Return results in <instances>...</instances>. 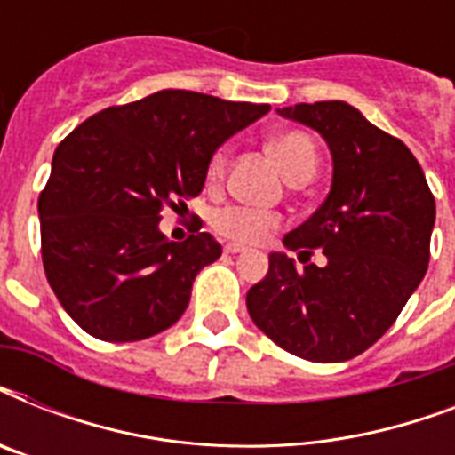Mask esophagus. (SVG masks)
Masks as SVG:
<instances>
[{
	"mask_svg": "<svg viewBox=\"0 0 455 455\" xmlns=\"http://www.w3.org/2000/svg\"><path fill=\"white\" fill-rule=\"evenodd\" d=\"M243 250H245V245H241V243H228L227 248H224V252H228V255H238Z\"/></svg>",
	"mask_w": 455,
	"mask_h": 455,
	"instance_id": "1",
	"label": "esophagus"
}]
</instances>
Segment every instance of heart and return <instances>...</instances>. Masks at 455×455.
Wrapping results in <instances>:
<instances>
[{"mask_svg":"<svg viewBox=\"0 0 455 455\" xmlns=\"http://www.w3.org/2000/svg\"><path fill=\"white\" fill-rule=\"evenodd\" d=\"M271 153L276 156L278 164L283 167L288 179H298L302 174H311L318 167V151L314 141L302 132H283L271 137L269 141ZM228 167V146H221L212 153L210 163H207V181L210 184H221L227 177ZM281 217L269 210H259V207L248 205H228L221 207L212 214V227L217 234H221L228 241L238 243H259L267 235L278 228Z\"/></svg>","mask_w":455,"mask_h":455,"instance_id":"heart-1","label":"heart"}]
</instances>
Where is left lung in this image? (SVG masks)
<instances>
[{
    "label": "left lung",
    "instance_id": "left-lung-1",
    "mask_svg": "<svg viewBox=\"0 0 455 455\" xmlns=\"http://www.w3.org/2000/svg\"><path fill=\"white\" fill-rule=\"evenodd\" d=\"M278 116L325 139L332 156L328 198L285 235L288 250L325 264L302 271L283 252L248 291L259 331L299 359L338 363L359 356L402 314L430 262L435 196L403 141L345 101L298 103Z\"/></svg>",
    "mask_w": 455,
    "mask_h": 455
}]
</instances>
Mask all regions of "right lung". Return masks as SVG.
I'll return each instance as SVG.
<instances>
[{"mask_svg": "<svg viewBox=\"0 0 455 455\" xmlns=\"http://www.w3.org/2000/svg\"><path fill=\"white\" fill-rule=\"evenodd\" d=\"M269 110L163 89L96 113L60 141L37 203L42 262L82 331L137 342L177 323L221 245L210 234L167 241L160 212L196 198L212 153Z\"/></svg>", "mask_w": 455, "mask_h": 455, "instance_id": "1", "label": "right lung"}]
</instances>
